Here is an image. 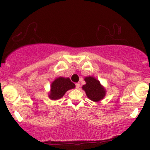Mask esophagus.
<instances>
[{
  "label": "esophagus",
  "mask_w": 150,
  "mask_h": 150,
  "mask_svg": "<svg viewBox=\"0 0 150 150\" xmlns=\"http://www.w3.org/2000/svg\"><path fill=\"white\" fill-rule=\"evenodd\" d=\"M75 86H76V88H79V87H80V83H75Z\"/></svg>",
  "instance_id": "1"
}]
</instances>
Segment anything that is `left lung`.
I'll list each match as a JSON object with an SVG mask.
<instances>
[{
	"mask_svg": "<svg viewBox=\"0 0 150 150\" xmlns=\"http://www.w3.org/2000/svg\"><path fill=\"white\" fill-rule=\"evenodd\" d=\"M86 84L83 85L82 88L85 91L87 97L94 102H98L105 97L106 90L100 81L94 77H86L85 78Z\"/></svg>",
	"mask_w": 150,
	"mask_h": 150,
	"instance_id": "8db88e82",
	"label": "left lung"
}]
</instances>
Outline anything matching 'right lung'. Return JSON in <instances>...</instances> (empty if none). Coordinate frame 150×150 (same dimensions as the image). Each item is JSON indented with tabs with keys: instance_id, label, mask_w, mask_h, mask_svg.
I'll return each instance as SVG.
<instances>
[{
	"instance_id": "add662e5",
	"label": "right lung",
	"mask_w": 150,
	"mask_h": 150,
	"mask_svg": "<svg viewBox=\"0 0 150 150\" xmlns=\"http://www.w3.org/2000/svg\"><path fill=\"white\" fill-rule=\"evenodd\" d=\"M75 87V85L71 81L69 78L59 77L55 79L51 85L49 98L52 100L59 99L65 95L68 90Z\"/></svg>"
}]
</instances>
